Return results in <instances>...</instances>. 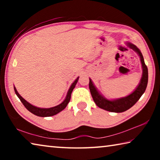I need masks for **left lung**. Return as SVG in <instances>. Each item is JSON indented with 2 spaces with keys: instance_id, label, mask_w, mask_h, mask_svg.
<instances>
[{
  "instance_id": "1",
  "label": "left lung",
  "mask_w": 160,
  "mask_h": 160,
  "mask_svg": "<svg viewBox=\"0 0 160 160\" xmlns=\"http://www.w3.org/2000/svg\"><path fill=\"white\" fill-rule=\"evenodd\" d=\"M126 45L138 53L139 56L140 62L142 65V74L141 79L137 88L135 89L132 92L126 97H121L118 99H108L104 97L101 94V92L97 90V88L94 85L92 80L90 78V83H89V88H90L91 95L92 97L94 102L101 109H103L108 112L121 113L129 109L133 105L138 101L139 99L145 92L148 85V70L147 66H146L143 58L141 51L136 46L132 44L131 42H126Z\"/></svg>"
}]
</instances>
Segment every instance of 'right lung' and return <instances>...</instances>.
<instances>
[{
  "mask_svg": "<svg viewBox=\"0 0 160 160\" xmlns=\"http://www.w3.org/2000/svg\"><path fill=\"white\" fill-rule=\"evenodd\" d=\"M78 79H79V77H78L71 84L68 91L66 97L65 99L60 104L57 105L56 107H53L51 108H40V107H35L34 105L31 104L30 103H29L28 102H27L26 100L22 97L20 94L18 93V92L16 90L15 87L14 86V90L15 92L16 95L18 97V98L20 99L21 102L22 103L24 106L25 107V108L28 109L29 112H30L31 113H33V114L38 116H41V117H47V116H52L56 114H57L59 112H61V111H63L65 108L67 107L68 104L70 99V97H71V93L73 89L75 88V85L78 81Z\"/></svg>",
  "mask_w": 160,
  "mask_h": 160,
  "instance_id": "1",
  "label": "right lung"
}]
</instances>
